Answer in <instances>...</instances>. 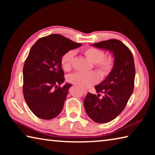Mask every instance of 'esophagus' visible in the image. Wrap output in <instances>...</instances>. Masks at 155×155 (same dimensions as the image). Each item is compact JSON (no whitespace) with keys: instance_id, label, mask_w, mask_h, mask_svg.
Segmentation results:
<instances>
[{"instance_id":"1","label":"esophagus","mask_w":155,"mask_h":155,"mask_svg":"<svg viewBox=\"0 0 155 155\" xmlns=\"http://www.w3.org/2000/svg\"><path fill=\"white\" fill-rule=\"evenodd\" d=\"M81 90H82V91H83V93L84 94H87V90H85V89H81Z\"/></svg>"}]
</instances>
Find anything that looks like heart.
Returning a JSON list of instances; mask_svg holds the SVG:
<instances>
[{
	"instance_id": "1",
	"label": "heart",
	"mask_w": 155,
	"mask_h": 155,
	"mask_svg": "<svg viewBox=\"0 0 155 155\" xmlns=\"http://www.w3.org/2000/svg\"><path fill=\"white\" fill-rule=\"evenodd\" d=\"M83 53L90 61L102 77L108 76L114 67V58L111 55L104 56V52L95 47H88L83 50ZM74 51H69L62 56L61 64L65 71H70L72 67V61L74 56ZM68 81L70 83L78 85L81 87H88L99 81V76L96 72L87 73L76 72L68 76Z\"/></svg>"
}]
</instances>
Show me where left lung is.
Masks as SVG:
<instances>
[{
  "label": "left lung",
  "instance_id": "1",
  "mask_svg": "<svg viewBox=\"0 0 155 155\" xmlns=\"http://www.w3.org/2000/svg\"><path fill=\"white\" fill-rule=\"evenodd\" d=\"M92 46L113 52L114 67L105 79L95 86L97 93L104 94L103 98L88 92L83 104L93 121L107 123L121 114L132 95L135 77L134 59L130 49L118 40L102 41Z\"/></svg>",
  "mask_w": 155,
  "mask_h": 155
}]
</instances>
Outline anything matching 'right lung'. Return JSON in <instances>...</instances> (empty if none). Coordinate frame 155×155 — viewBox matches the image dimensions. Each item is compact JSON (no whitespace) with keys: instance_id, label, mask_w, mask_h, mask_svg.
<instances>
[{"instance_id":"obj_1","label":"right lung","mask_w":155,"mask_h":155,"mask_svg":"<svg viewBox=\"0 0 155 155\" xmlns=\"http://www.w3.org/2000/svg\"><path fill=\"white\" fill-rule=\"evenodd\" d=\"M81 45L52 34L40 38L31 47L23 68V94L31 111L39 118L51 120L62 111L72 85L60 86L65 81L61 57Z\"/></svg>"}]
</instances>
